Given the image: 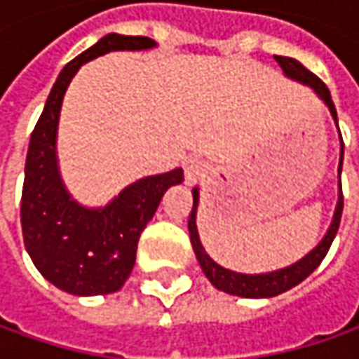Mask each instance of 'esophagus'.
<instances>
[{
    "label": "esophagus",
    "mask_w": 359,
    "mask_h": 359,
    "mask_svg": "<svg viewBox=\"0 0 359 359\" xmlns=\"http://www.w3.org/2000/svg\"><path fill=\"white\" fill-rule=\"evenodd\" d=\"M184 172H186V182L191 186L205 173V163L198 158H187L184 161Z\"/></svg>",
    "instance_id": "1"
}]
</instances>
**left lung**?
<instances>
[{"instance_id": "obj_1", "label": "left lung", "mask_w": 359, "mask_h": 359, "mask_svg": "<svg viewBox=\"0 0 359 359\" xmlns=\"http://www.w3.org/2000/svg\"><path fill=\"white\" fill-rule=\"evenodd\" d=\"M276 62L280 63L283 76L292 81H297L302 86H308L322 104L330 109V116L334 119L336 128H338V114H336V105L332 102V93L325 88L324 81H320L311 72H308L302 63L294 60V57H283V55H276ZM339 163H338V201H336V210L332 215L330 228L325 229L324 238L318 241L304 257H299L297 262L285 266L280 269H271V271H262V273H241V271H233V269L219 266L215 259L210 257L205 252V248L201 245L200 231H198V208H200V186L191 189L194 194V208L189 214V222H187V229H189V240H191V248L194 254L198 257L201 271L205 273V278L212 282L214 287L219 292H226L229 296L238 297H250V299H262V297H273L280 296L283 292L292 290L294 285L302 283L313 269L322 264V259L327 254L332 241L336 238L339 228V219H341V210H344V198H341V161H344V142H341V133H339Z\"/></svg>"}]
</instances>
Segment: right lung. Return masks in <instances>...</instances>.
<instances>
[{"label":"right lung","mask_w":359,"mask_h":359,"mask_svg":"<svg viewBox=\"0 0 359 359\" xmlns=\"http://www.w3.org/2000/svg\"><path fill=\"white\" fill-rule=\"evenodd\" d=\"M158 48L149 37L107 34L69 62L49 91L35 126L21 194L25 250L39 273L72 296L114 294L130 278L140 236L158 212L163 194L184 182V170L135 180L105 205H83L69 194L60 172L57 130L63 97L83 63L109 51Z\"/></svg>","instance_id":"obj_1"}]
</instances>
